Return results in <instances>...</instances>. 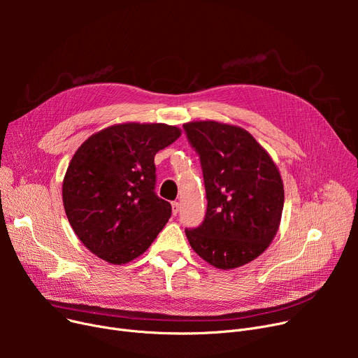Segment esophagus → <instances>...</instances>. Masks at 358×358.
Masks as SVG:
<instances>
[{"instance_id":"1","label":"esophagus","mask_w":358,"mask_h":358,"mask_svg":"<svg viewBox=\"0 0 358 358\" xmlns=\"http://www.w3.org/2000/svg\"><path fill=\"white\" fill-rule=\"evenodd\" d=\"M171 206H173V215H177L178 209H180V203L178 201H173Z\"/></svg>"}]
</instances>
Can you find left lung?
<instances>
[{
    "instance_id": "8db88e82",
    "label": "left lung",
    "mask_w": 358,
    "mask_h": 358,
    "mask_svg": "<svg viewBox=\"0 0 358 358\" xmlns=\"http://www.w3.org/2000/svg\"><path fill=\"white\" fill-rule=\"evenodd\" d=\"M200 157L208 210L185 229L199 257L220 270L248 264L275 236L285 204L278 168L251 134L213 120L182 124Z\"/></svg>"
}]
</instances>
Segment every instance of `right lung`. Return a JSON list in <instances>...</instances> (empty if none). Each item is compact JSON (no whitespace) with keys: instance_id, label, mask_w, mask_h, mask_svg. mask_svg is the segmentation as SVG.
<instances>
[{"instance_id":"1","label":"right lung","mask_w":358,"mask_h":358,"mask_svg":"<svg viewBox=\"0 0 358 358\" xmlns=\"http://www.w3.org/2000/svg\"><path fill=\"white\" fill-rule=\"evenodd\" d=\"M181 130L164 123H122L90 136L62 182L68 220L84 245L110 264L143 254L171 216L155 194L158 150Z\"/></svg>"}]
</instances>
